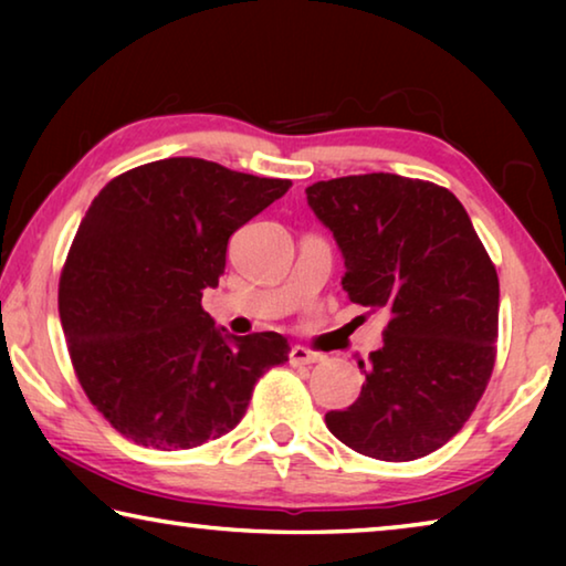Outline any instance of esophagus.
<instances>
[{"label":"esophagus","mask_w":566,"mask_h":566,"mask_svg":"<svg viewBox=\"0 0 566 566\" xmlns=\"http://www.w3.org/2000/svg\"><path fill=\"white\" fill-rule=\"evenodd\" d=\"M319 359L322 357H319L317 352L300 347V344H296V347H292V352H290V364H292V367H306V364H314V361H319Z\"/></svg>","instance_id":"1"}]
</instances>
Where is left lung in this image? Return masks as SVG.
Instances as JSON below:
<instances>
[{"mask_svg": "<svg viewBox=\"0 0 566 566\" xmlns=\"http://www.w3.org/2000/svg\"><path fill=\"white\" fill-rule=\"evenodd\" d=\"M337 239L344 292L385 310V344L359 361V399L327 411L329 432L364 457L411 462L447 444L490 385L500 280L452 191L399 175H354L306 187Z\"/></svg>", "mask_w": 566, "mask_h": 566, "instance_id": "1", "label": "left lung"}]
</instances>
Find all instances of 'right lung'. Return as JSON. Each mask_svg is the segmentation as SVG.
I'll return each mask as SVG.
<instances>
[{
  "mask_svg": "<svg viewBox=\"0 0 566 566\" xmlns=\"http://www.w3.org/2000/svg\"><path fill=\"white\" fill-rule=\"evenodd\" d=\"M290 187L169 157L94 197L60 276V319L84 395L119 434L161 452L212 442L242 421L256 379L290 359L282 334L234 337L202 310L229 237Z\"/></svg>",
  "mask_w": 566,
  "mask_h": 566,
  "instance_id": "obj_1",
  "label": "right lung"
}]
</instances>
